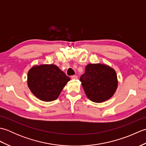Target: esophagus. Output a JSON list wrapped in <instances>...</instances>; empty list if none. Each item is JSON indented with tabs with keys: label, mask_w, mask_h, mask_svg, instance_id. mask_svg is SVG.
Returning <instances> with one entry per match:
<instances>
[{
	"label": "esophagus",
	"mask_w": 146,
	"mask_h": 146,
	"mask_svg": "<svg viewBox=\"0 0 146 146\" xmlns=\"http://www.w3.org/2000/svg\"><path fill=\"white\" fill-rule=\"evenodd\" d=\"M71 79L76 80V79H78V76L76 75H73V76H71Z\"/></svg>",
	"instance_id": "obj_1"
}]
</instances>
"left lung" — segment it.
I'll list each match as a JSON object with an SVG mask.
<instances>
[{
  "instance_id": "left-lung-1",
  "label": "left lung",
  "mask_w": 146,
  "mask_h": 146,
  "mask_svg": "<svg viewBox=\"0 0 146 146\" xmlns=\"http://www.w3.org/2000/svg\"><path fill=\"white\" fill-rule=\"evenodd\" d=\"M80 80L86 95L96 103H101L110 98L118 85L115 71L102 64L86 65L85 72Z\"/></svg>"
}]
</instances>
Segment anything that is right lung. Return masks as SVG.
<instances>
[{"mask_svg": "<svg viewBox=\"0 0 146 146\" xmlns=\"http://www.w3.org/2000/svg\"><path fill=\"white\" fill-rule=\"evenodd\" d=\"M70 77L54 64L35 66L27 73V85L39 100L51 102L57 99Z\"/></svg>", "mask_w": 146, "mask_h": 146, "instance_id": "1", "label": "right lung"}]
</instances>
